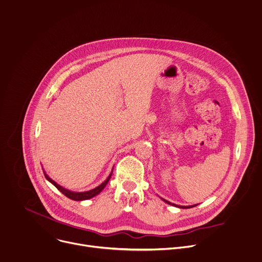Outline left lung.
I'll use <instances>...</instances> for the list:
<instances>
[{"instance_id":"obj_1","label":"left lung","mask_w":262,"mask_h":262,"mask_svg":"<svg viewBox=\"0 0 262 262\" xmlns=\"http://www.w3.org/2000/svg\"><path fill=\"white\" fill-rule=\"evenodd\" d=\"M163 200V199H162ZM163 202H165L166 204H168V205H171V206H175V207H178V208H182V209H188V208H192V207H194V206H188V207H185V206H177V205H175V204H171V203H169V202H167V201H165V200H163Z\"/></svg>"}]
</instances>
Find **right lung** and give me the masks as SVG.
I'll return each instance as SVG.
<instances>
[{
	"label": "right lung",
	"mask_w": 262,
	"mask_h": 262,
	"mask_svg": "<svg viewBox=\"0 0 262 262\" xmlns=\"http://www.w3.org/2000/svg\"><path fill=\"white\" fill-rule=\"evenodd\" d=\"M44 175H45L46 179H47L49 182H51V183H52L62 194H64L67 198H69V199H71V200H73V201H84V200H90V199L96 196L97 194H99V193L105 188V186L107 185V183L109 182V180H110V178H111V176H112V172L110 173V176L108 177V179H107L104 183H102L100 186H98V187H96L95 189H92V190H90V191H85V192H72V191H70V190H67L66 188L59 186L57 183H55L53 180H51V179L46 175L45 172H44Z\"/></svg>",
	"instance_id": "right-lung-1"
}]
</instances>
